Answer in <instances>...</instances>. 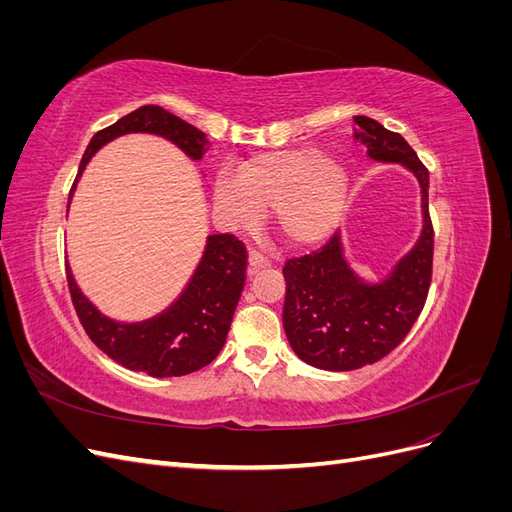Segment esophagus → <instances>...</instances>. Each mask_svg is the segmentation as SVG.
I'll return each mask as SVG.
<instances>
[{"instance_id": "1", "label": "esophagus", "mask_w": 512, "mask_h": 512, "mask_svg": "<svg viewBox=\"0 0 512 512\" xmlns=\"http://www.w3.org/2000/svg\"><path fill=\"white\" fill-rule=\"evenodd\" d=\"M271 265H273V260L265 252H258V250L250 252V273H256L260 269H267Z\"/></svg>"}]
</instances>
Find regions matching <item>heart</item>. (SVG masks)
Instances as JSON below:
<instances>
[{"mask_svg":"<svg viewBox=\"0 0 512 512\" xmlns=\"http://www.w3.org/2000/svg\"><path fill=\"white\" fill-rule=\"evenodd\" d=\"M348 175L318 149H294L245 162L239 177L215 181V203L230 222L252 226L275 213L277 230L294 245L327 237L346 207Z\"/></svg>","mask_w":512,"mask_h":512,"instance_id":"heart-1","label":"heart"}]
</instances>
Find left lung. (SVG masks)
I'll list each match as a JSON object with an SVG mask.
<instances>
[{"label": "left lung", "instance_id": "obj_1", "mask_svg": "<svg viewBox=\"0 0 512 512\" xmlns=\"http://www.w3.org/2000/svg\"><path fill=\"white\" fill-rule=\"evenodd\" d=\"M367 156L401 162L423 190L425 226L414 250L380 284H363L348 269L339 235L318 250L284 265V329L301 361L327 371H352L391 354L421 316L433 273V224L429 218V170L406 138L376 119L356 115Z\"/></svg>", "mask_w": 512, "mask_h": 512}]
</instances>
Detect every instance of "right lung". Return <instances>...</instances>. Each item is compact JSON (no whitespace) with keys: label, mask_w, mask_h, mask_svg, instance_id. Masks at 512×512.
Wrapping results in <instances>:
<instances>
[{"label":"right lung","mask_w":512,"mask_h":512,"mask_svg":"<svg viewBox=\"0 0 512 512\" xmlns=\"http://www.w3.org/2000/svg\"><path fill=\"white\" fill-rule=\"evenodd\" d=\"M130 132L164 136L192 160L205 158V132L168 113L166 108L149 104L94 134L83 153L79 175L102 145ZM245 275V243L235 235H211L192 282L173 307L141 324H119L104 318L83 297L79 286L74 284L70 267H66L70 299L91 342L115 363L153 378L188 376L220 354L241 299Z\"/></svg>","instance_id":"1"}]
</instances>
